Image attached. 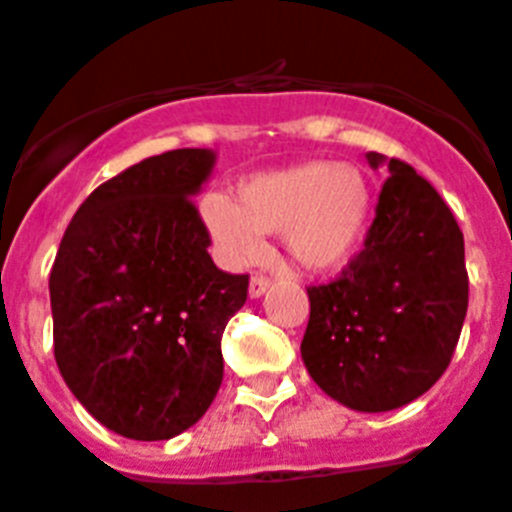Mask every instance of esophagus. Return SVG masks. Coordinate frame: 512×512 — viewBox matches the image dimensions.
Listing matches in <instances>:
<instances>
[{
  "label": "esophagus",
  "instance_id": "34e87169",
  "mask_svg": "<svg viewBox=\"0 0 512 512\" xmlns=\"http://www.w3.org/2000/svg\"><path fill=\"white\" fill-rule=\"evenodd\" d=\"M266 289H269V279L256 274V277H251V284H248V297H251V300H259Z\"/></svg>",
  "mask_w": 512,
  "mask_h": 512
}]
</instances>
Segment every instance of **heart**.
Listing matches in <instances>:
<instances>
[{"mask_svg":"<svg viewBox=\"0 0 512 512\" xmlns=\"http://www.w3.org/2000/svg\"><path fill=\"white\" fill-rule=\"evenodd\" d=\"M372 212V189L356 166L307 161L251 176L235 202L210 197L202 220L217 256L233 269L264 253L261 235L282 233L284 248L307 271H333L354 259Z\"/></svg>","mask_w":512,"mask_h":512,"instance_id":"b5f03b06","label":"heart"}]
</instances>
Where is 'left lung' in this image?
<instances>
[{
    "label": "left lung",
    "instance_id": "left-lung-1",
    "mask_svg": "<svg viewBox=\"0 0 512 512\" xmlns=\"http://www.w3.org/2000/svg\"><path fill=\"white\" fill-rule=\"evenodd\" d=\"M387 164L364 251L330 284L307 289L302 361L320 390L359 413L418 400L446 372L467 318L464 235L441 194L397 158Z\"/></svg>",
    "mask_w": 512,
    "mask_h": 512
}]
</instances>
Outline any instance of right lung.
Here are the masks:
<instances>
[{
    "label": "right lung",
    "instance_id": "obj_1",
    "mask_svg": "<svg viewBox=\"0 0 512 512\" xmlns=\"http://www.w3.org/2000/svg\"><path fill=\"white\" fill-rule=\"evenodd\" d=\"M215 158L179 148L99 184L53 261L58 372L92 418L133 441L192 428L223 382L220 341L248 277L212 264L192 202Z\"/></svg>",
    "mask_w": 512,
    "mask_h": 512
}]
</instances>
